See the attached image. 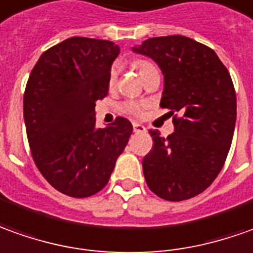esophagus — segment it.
Returning a JSON list of instances; mask_svg holds the SVG:
<instances>
[{"mask_svg":"<svg viewBox=\"0 0 253 253\" xmlns=\"http://www.w3.org/2000/svg\"><path fill=\"white\" fill-rule=\"evenodd\" d=\"M133 128L135 133H144V131H147L145 126H142L141 123H133Z\"/></svg>","mask_w":253,"mask_h":253,"instance_id":"1","label":"esophagus"}]
</instances>
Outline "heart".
<instances>
[{
  "label": "heart",
  "instance_id": "obj_1",
  "mask_svg": "<svg viewBox=\"0 0 253 253\" xmlns=\"http://www.w3.org/2000/svg\"><path fill=\"white\" fill-rule=\"evenodd\" d=\"M134 69L138 72V75L141 76V79H144V77H147L151 73H154V72H158V69L156 66L152 63V62L145 61V59H138V61H134L133 63ZM118 73H119V69L118 66H113L111 69V72H109V77H108V84H109V87L113 88L115 87V84H116V80H118ZM123 111L126 113H130V115H135V116H138L142 112V108H141L140 104H135V102H126V104L123 105Z\"/></svg>",
  "mask_w": 253,
  "mask_h": 253
}]
</instances>
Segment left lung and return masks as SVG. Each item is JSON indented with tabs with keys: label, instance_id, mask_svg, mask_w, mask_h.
<instances>
[{
	"label": "left lung",
	"instance_id": "left-lung-1",
	"mask_svg": "<svg viewBox=\"0 0 253 253\" xmlns=\"http://www.w3.org/2000/svg\"><path fill=\"white\" fill-rule=\"evenodd\" d=\"M131 51L162 70L161 106L174 118L168 138L149 131L154 147L142 159L149 190L166 201H184L205 191L220 173L234 134L237 97L216 52L184 36L154 37Z\"/></svg>",
	"mask_w": 253,
	"mask_h": 253
}]
</instances>
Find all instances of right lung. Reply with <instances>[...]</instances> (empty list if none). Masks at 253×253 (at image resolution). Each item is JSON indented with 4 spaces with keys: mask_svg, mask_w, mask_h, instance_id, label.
Returning a JSON list of instances; mask_svg holds the SVG:
<instances>
[{
    "mask_svg": "<svg viewBox=\"0 0 253 253\" xmlns=\"http://www.w3.org/2000/svg\"><path fill=\"white\" fill-rule=\"evenodd\" d=\"M119 45L70 37L41 55L23 97V118L36 166L49 184L85 198L108 184L133 133L118 118L95 126V102L108 95V77Z\"/></svg>",
    "mask_w": 253,
    "mask_h": 253,
    "instance_id": "obj_1",
    "label": "right lung"
}]
</instances>
